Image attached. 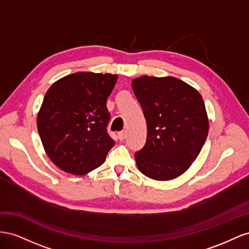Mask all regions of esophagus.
I'll use <instances>...</instances> for the list:
<instances>
[{
    "label": "esophagus",
    "instance_id": "1",
    "mask_svg": "<svg viewBox=\"0 0 249 249\" xmlns=\"http://www.w3.org/2000/svg\"><path fill=\"white\" fill-rule=\"evenodd\" d=\"M118 138L120 141H124L125 140V132L122 131V132H119L118 134Z\"/></svg>",
    "mask_w": 249,
    "mask_h": 249
}]
</instances>
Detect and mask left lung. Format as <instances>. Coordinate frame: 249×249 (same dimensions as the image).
Instances as JSON below:
<instances>
[{
	"label": "left lung",
	"instance_id": "8db88e82",
	"mask_svg": "<svg viewBox=\"0 0 249 249\" xmlns=\"http://www.w3.org/2000/svg\"><path fill=\"white\" fill-rule=\"evenodd\" d=\"M131 83L147 122L146 144L134 154L137 166L149 178H176L196 160L208 138L203 99L175 77L142 76Z\"/></svg>",
	"mask_w": 249,
	"mask_h": 249
}]
</instances>
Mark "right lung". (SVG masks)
Returning a JSON list of instances; mask_svg holds the SVG:
<instances>
[{"mask_svg": "<svg viewBox=\"0 0 249 249\" xmlns=\"http://www.w3.org/2000/svg\"><path fill=\"white\" fill-rule=\"evenodd\" d=\"M117 75L79 72L61 78L45 95L37 129L45 151L63 171L84 175L100 167L115 145L107 133L106 100Z\"/></svg>", "mask_w": 249, "mask_h": 249, "instance_id": "1", "label": "right lung"}]
</instances>
